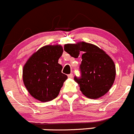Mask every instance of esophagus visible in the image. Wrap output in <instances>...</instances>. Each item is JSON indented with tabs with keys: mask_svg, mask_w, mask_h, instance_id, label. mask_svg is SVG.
<instances>
[{
	"mask_svg": "<svg viewBox=\"0 0 134 134\" xmlns=\"http://www.w3.org/2000/svg\"><path fill=\"white\" fill-rule=\"evenodd\" d=\"M68 77H69V78H70V79H72L73 77V75L72 74V73H71V74L68 75Z\"/></svg>",
	"mask_w": 134,
	"mask_h": 134,
	"instance_id": "obj_1",
	"label": "esophagus"
}]
</instances>
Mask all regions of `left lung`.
<instances>
[{
  "instance_id": "left-lung-1",
  "label": "left lung",
  "mask_w": 134,
  "mask_h": 134,
  "mask_svg": "<svg viewBox=\"0 0 134 134\" xmlns=\"http://www.w3.org/2000/svg\"><path fill=\"white\" fill-rule=\"evenodd\" d=\"M64 50L77 58L82 52L80 65L81 77H75L80 90L86 97L97 99L109 91L116 77V67L113 60L104 51L95 45L84 42L67 43Z\"/></svg>"
}]
</instances>
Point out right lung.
Here are the masks:
<instances>
[{
	"instance_id": "right-lung-1",
	"label": "right lung",
	"mask_w": 134,
	"mask_h": 134,
	"mask_svg": "<svg viewBox=\"0 0 134 134\" xmlns=\"http://www.w3.org/2000/svg\"><path fill=\"white\" fill-rule=\"evenodd\" d=\"M63 52L61 45L45 46L34 53L24 65V84L36 100L47 102L58 96L67 79L61 73L62 65L58 63Z\"/></svg>"
}]
</instances>
